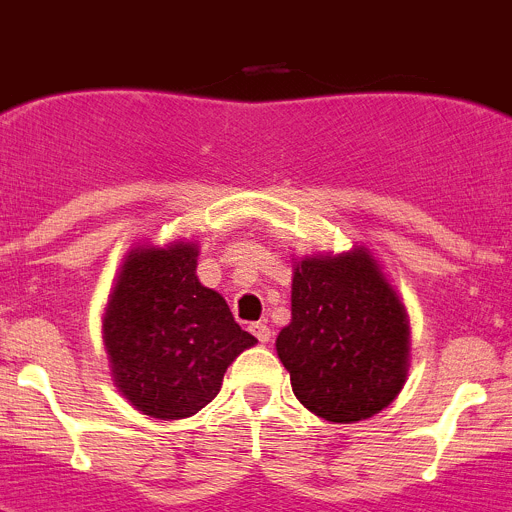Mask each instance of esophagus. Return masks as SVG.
<instances>
[{
  "instance_id": "1",
  "label": "esophagus",
  "mask_w": 512,
  "mask_h": 512,
  "mask_svg": "<svg viewBox=\"0 0 512 512\" xmlns=\"http://www.w3.org/2000/svg\"><path fill=\"white\" fill-rule=\"evenodd\" d=\"M251 333L259 338V343H269L271 341V328L266 323H253Z\"/></svg>"
}]
</instances>
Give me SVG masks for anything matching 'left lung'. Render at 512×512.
<instances>
[{
  "label": "left lung",
  "mask_w": 512,
  "mask_h": 512,
  "mask_svg": "<svg viewBox=\"0 0 512 512\" xmlns=\"http://www.w3.org/2000/svg\"><path fill=\"white\" fill-rule=\"evenodd\" d=\"M292 392L330 423H356L400 395L410 366L405 302L366 246L295 259L292 320L277 336Z\"/></svg>",
  "instance_id": "1"
}]
</instances>
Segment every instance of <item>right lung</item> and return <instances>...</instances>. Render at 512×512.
Masks as SVG:
<instances>
[{
  "label": "right lung",
  "instance_id": "1",
  "mask_svg": "<svg viewBox=\"0 0 512 512\" xmlns=\"http://www.w3.org/2000/svg\"><path fill=\"white\" fill-rule=\"evenodd\" d=\"M200 246L187 238L135 246L104 307L102 341L117 392L148 418L200 413L223 374L256 338L220 292L197 277Z\"/></svg>",
  "mask_w": 512,
  "mask_h": 512
}]
</instances>
